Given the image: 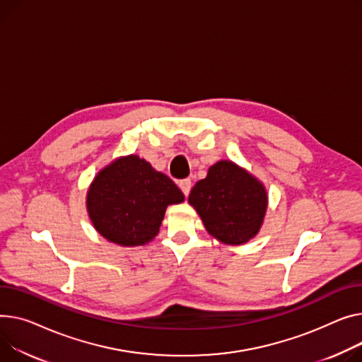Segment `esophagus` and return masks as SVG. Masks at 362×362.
Instances as JSON below:
<instances>
[{
  "label": "esophagus",
  "instance_id": "34e87169",
  "mask_svg": "<svg viewBox=\"0 0 362 362\" xmlns=\"http://www.w3.org/2000/svg\"><path fill=\"white\" fill-rule=\"evenodd\" d=\"M179 187L182 189V192L185 194V197H187V195H189V192H190V187H192V182H190V179L180 180V182H179Z\"/></svg>",
  "mask_w": 362,
  "mask_h": 362
}]
</instances>
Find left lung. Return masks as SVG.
<instances>
[{
    "label": "left lung",
    "instance_id": "1",
    "mask_svg": "<svg viewBox=\"0 0 362 362\" xmlns=\"http://www.w3.org/2000/svg\"><path fill=\"white\" fill-rule=\"evenodd\" d=\"M187 202L214 238L240 246L259 234L268 209V192L246 168L220 160L192 187Z\"/></svg>",
    "mask_w": 362,
    "mask_h": 362
}]
</instances>
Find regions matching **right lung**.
Masks as SVG:
<instances>
[{"instance_id":"obj_1","label":"right lung","mask_w":362,"mask_h":362,"mask_svg":"<svg viewBox=\"0 0 362 362\" xmlns=\"http://www.w3.org/2000/svg\"><path fill=\"white\" fill-rule=\"evenodd\" d=\"M183 201L170 177L129 154L98 172L88 186L86 206L94 230L107 242L135 247L153 242L167 206Z\"/></svg>"}]
</instances>
